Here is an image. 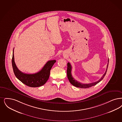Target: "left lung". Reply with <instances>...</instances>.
Returning a JSON list of instances; mask_svg holds the SVG:
<instances>
[{
	"instance_id": "8db88e82",
	"label": "left lung",
	"mask_w": 122,
	"mask_h": 122,
	"mask_svg": "<svg viewBox=\"0 0 122 122\" xmlns=\"http://www.w3.org/2000/svg\"><path fill=\"white\" fill-rule=\"evenodd\" d=\"M108 62H109V59H108V63H107V68L106 70L105 71V73L103 74L102 75V77L101 78H100L99 80H98L97 81H96L95 82L93 83H90L88 84H85V83H80L78 81H77L76 80H75L74 78H73L72 75L71 73V71H72V66L71 65L70 63L68 62L67 63V77L68 78V80L69 81L70 83H71L73 85L78 87V88H88L89 87H91L93 86H94L96 85L97 83H99L103 78H104L105 75L106 74V72L107 71V67L108 65Z\"/></svg>"
}]
</instances>
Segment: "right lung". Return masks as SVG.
<instances>
[{"instance_id": "add662e5", "label": "right lung", "mask_w": 122, "mask_h": 122, "mask_svg": "<svg viewBox=\"0 0 122 122\" xmlns=\"http://www.w3.org/2000/svg\"><path fill=\"white\" fill-rule=\"evenodd\" d=\"M55 62V60H49L45 64L42 69L37 73H24L18 68L15 63L13 50L12 63L15 75L21 82L30 87H38L43 85L46 83L49 77L50 70Z\"/></svg>"}]
</instances>
